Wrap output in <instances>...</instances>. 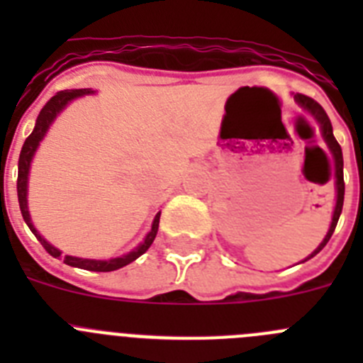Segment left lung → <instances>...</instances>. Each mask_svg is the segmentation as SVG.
<instances>
[{"mask_svg":"<svg viewBox=\"0 0 363 363\" xmlns=\"http://www.w3.org/2000/svg\"><path fill=\"white\" fill-rule=\"evenodd\" d=\"M294 99L298 101V105H301V107L306 108V111H309L311 114H313L314 118H316V121L320 123V129H322V134L323 138H325V143L329 145V149H331L333 152V158H335V178H336V207H335V214H333V221H331V227H329V233H327V236L323 238V242L320 243L318 249L313 252V255L309 256V258H313V256L318 255L320 251H322L323 247L327 245V242L331 240L333 233H335L336 229V223H338V218L340 214H342V207H344V192H345V184H344V156H342V147H340V143L336 142L335 134H333V125H331V120H329V116H327V112L323 111L322 105L318 104V101H314L313 98H309V96H303V94H296L294 96ZM307 258V259H309ZM306 262V259H303Z\"/></svg>","mask_w":363,"mask_h":363,"instance_id":"8db88e82","label":"left lung"}]
</instances>
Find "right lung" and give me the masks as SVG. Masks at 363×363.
Returning <instances> with one entry per match:
<instances>
[{
	"label": "right lung",
	"mask_w": 363,
	"mask_h": 363,
	"mask_svg": "<svg viewBox=\"0 0 363 363\" xmlns=\"http://www.w3.org/2000/svg\"><path fill=\"white\" fill-rule=\"evenodd\" d=\"M91 89H76V91H62L57 92L56 96L45 104V107L40 111V116L36 120V127L32 130L30 136L25 140L23 149H21V154H19V163H18V201H19V209H21V216H23L25 223L28 225V229L34 233L38 240H40L41 245L45 247V251L49 252L50 256L54 258H60L62 256V251H57L56 247L50 245L49 242L45 238H41V234L34 229L32 225L30 216H28V209H27V178H28V167H30L32 156L36 152L38 145L43 140L45 133L49 129V125L52 123L54 118L60 114V112L65 108V105L69 101H72L74 98H78V96L83 94H91ZM158 225H160V213L156 214L152 221V227H150V233L147 234L145 242L142 243L140 247H136L134 251H130L129 255H123L120 258H112V259H86V258H74V256L65 255L63 256V264L70 265V267H78V269H86V271H94V272H108V271H116V269L125 267V265H129L130 262H134L136 258L143 255L150 247V243L154 242L156 238V233H158Z\"/></svg>",
	"instance_id": "1"
}]
</instances>
